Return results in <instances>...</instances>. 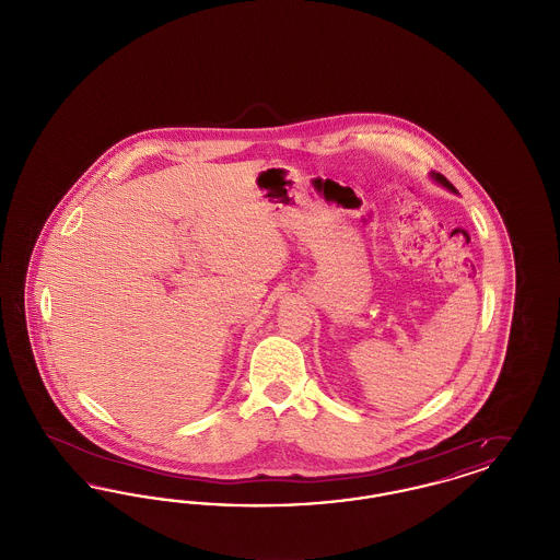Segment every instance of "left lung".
Wrapping results in <instances>:
<instances>
[{
	"instance_id": "left-lung-1",
	"label": "left lung",
	"mask_w": 560,
	"mask_h": 560,
	"mask_svg": "<svg viewBox=\"0 0 560 560\" xmlns=\"http://www.w3.org/2000/svg\"><path fill=\"white\" fill-rule=\"evenodd\" d=\"M430 176H432V180L434 183H439L441 187L447 188V190H452V192H457V188L453 187L452 183L443 176V174H436V172H430Z\"/></svg>"
}]
</instances>
